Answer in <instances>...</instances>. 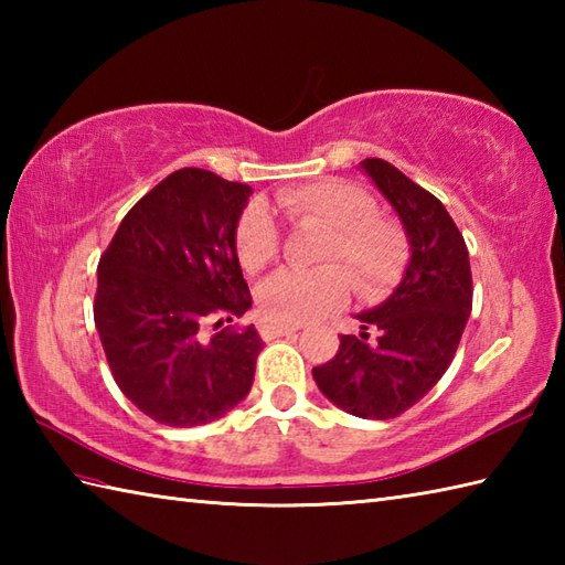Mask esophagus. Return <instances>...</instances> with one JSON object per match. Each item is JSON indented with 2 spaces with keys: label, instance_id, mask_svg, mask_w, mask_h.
<instances>
[{
  "label": "esophagus",
  "instance_id": "34e87169",
  "mask_svg": "<svg viewBox=\"0 0 565 565\" xmlns=\"http://www.w3.org/2000/svg\"><path fill=\"white\" fill-rule=\"evenodd\" d=\"M298 328H286V326H271V322H264L259 326L262 340H274V338H286V334H296Z\"/></svg>",
  "mask_w": 565,
  "mask_h": 565
}]
</instances>
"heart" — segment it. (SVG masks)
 Instances as JSON below:
<instances>
[{
  "instance_id": "obj_1",
  "label": "heart",
  "mask_w": 565,
  "mask_h": 565,
  "mask_svg": "<svg viewBox=\"0 0 565 565\" xmlns=\"http://www.w3.org/2000/svg\"><path fill=\"white\" fill-rule=\"evenodd\" d=\"M271 206L298 231L320 227L326 235L316 249V262L326 267L281 269L259 284V313L271 326L296 328L334 313L350 301L352 279L359 296L369 301L391 294L403 279L411 262V239L398 221L376 211L374 199L362 186L320 179L279 191ZM233 247L237 264L249 274L279 255V231L259 203H249L239 213Z\"/></svg>"
}]
</instances>
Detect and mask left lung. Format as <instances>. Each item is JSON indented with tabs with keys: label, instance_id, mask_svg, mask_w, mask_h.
Here are the masks:
<instances>
[{
	"label": "left lung",
	"instance_id": "1",
	"mask_svg": "<svg viewBox=\"0 0 565 565\" xmlns=\"http://www.w3.org/2000/svg\"><path fill=\"white\" fill-rule=\"evenodd\" d=\"M362 167L398 211L413 257L388 301L356 316L364 332L340 334L338 354L316 366L313 379L344 413L391 419L423 401L449 369L473 306V279L463 235L444 203L386 160L366 158Z\"/></svg>",
	"mask_w": 565,
	"mask_h": 565
}]
</instances>
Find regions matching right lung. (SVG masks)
<instances>
[{"label":"right lung","mask_w":565,"mask_h":565,"mask_svg":"<svg viewBox=\"0 0 565 565\" xmlns=\"http://www.w3.org/2000/svg\"><path fill=\"white\" fill-rule=\"evenodd\" d=\"M249 194L209 170H177L126 213L99 259L94 326L106 362L154 423L209 425L255 381L262 340L235 322L252 306L233 247Z\"/></svg>","instance_id":"obj_1"}]
</instances>
